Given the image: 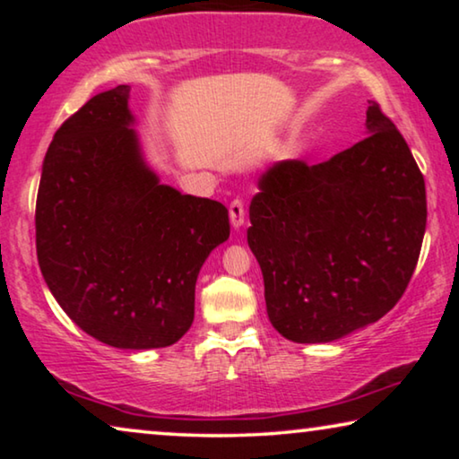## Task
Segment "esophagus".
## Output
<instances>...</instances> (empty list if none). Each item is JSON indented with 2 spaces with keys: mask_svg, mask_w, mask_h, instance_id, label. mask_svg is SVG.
Instances as JSON below:
<instances>
[{
  "mask_svg": "<svg viewBox=\"0 0 459 459\" xmlns=\"http://www.w3.org/2000/svg\"><path fill=\"white\" fill-rule=\"evenodd\" d=\"M230 221H231V225H234L236 230L242 228L244 221H247V206H244V200H240V198L231 200V204H230Z\"/></svg>",
  "mask_w": 459,
  "mask_h": 459,
  "instance_id": "obj_1",
  "label": "esophagus"
}]
</instances>
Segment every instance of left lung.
<instances>
[{
	"instance_id": "obj_1",
	"label": "left lung",
	"mask_w": 459,
	"mask_h": 459,
	"mask_svg": "<svg viewBox=\"0 0 459 459\" xmlns=\"http://www.w3.org/2000/svg\"><path fill=\"white\" fill-rule=\"evenodd\" d=\"M366 137L332 159L281 160L250 200L248 247L267 316L292 342H330L378 322L416 269L424 175L391 118L369 102Z\"/></svg>"
}]
</instances>
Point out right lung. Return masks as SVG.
I'll use <instances>...</instances> for the list:
<instances>
[{"mask_svg": "<svg viewBox=\"0 0 459 459\" xmlns=\"http://www.w3.org/2000/svg\"><path fill=\"white\" fill-rule=\"evenodd\" d=\"M129 85L93 96L56 131L35 209L43 280L68 317L117 349H160L194 322V290L228 209L159 181L131 129Z\"/></svg>", "mask_w": 459, "mask_h": 459, "instance_id": "right-lung-1", "label": "right lung"}]
</instances>
